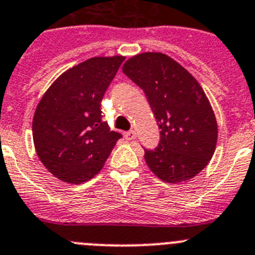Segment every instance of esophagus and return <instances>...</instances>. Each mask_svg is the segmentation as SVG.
Wrapping results in <instances>:
<instances>
[{
  "mask_svg": "<svg viewBox=\"0 0 255 255\" xmlns=\"http://www.w3.org/2000/svg\"><path fill=\"white\" fill-rule=\"evenodd\" d=\"M125 137L126 139H128V141H132V139L136 138V130H133V129L128 130V132L125 133Z\"/></svg>",
  "mask_w": 255,
  "mask_h": 255,
  "instance_id": "1",
  "label": "esophagus"
}]
</instances>
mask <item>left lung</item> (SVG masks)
Here are the masks:
<instances>
[{
    "instance_id": "left-lung-1",
    "label": "left lung",
    "mask_w": 255,
    "mask_h": 255,
    "mask_svg": "<svg viewBox=\"0 0 255 255\" xmlns=\"http://www.w3.org/2000/svg\"><path fill=\"white\" fill-rule=\"evenodd\" d=\"M123 72L143 90L161 129L157 147L144 148L151 171L167 183L201 173L215 152L217 123L197 80L162 53L132 57Z\"/></svg>"
}]
</instances>
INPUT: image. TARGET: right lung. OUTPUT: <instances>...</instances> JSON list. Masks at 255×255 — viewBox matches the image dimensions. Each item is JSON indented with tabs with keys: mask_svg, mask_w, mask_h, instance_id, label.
I'll return each mask as SVG.
<instances>
[{
	"mask_svg": "<svg viewBox=\"0 0 255 255\" xmlns=\"http://www.w3.org/2000/svg\"><path fill=\"white\" fill-rule=\"evenodd\" d=\"M125 58L95 57L70 68L39 102L33 139L40 161L71 184L93 179L122 134L111 130L100 109Z\"/></svg>",
	"mask_w": 255,
	"mask_h": 255,
	"instance_id": "1",
	"label": "right lung"
}]
</instances>
